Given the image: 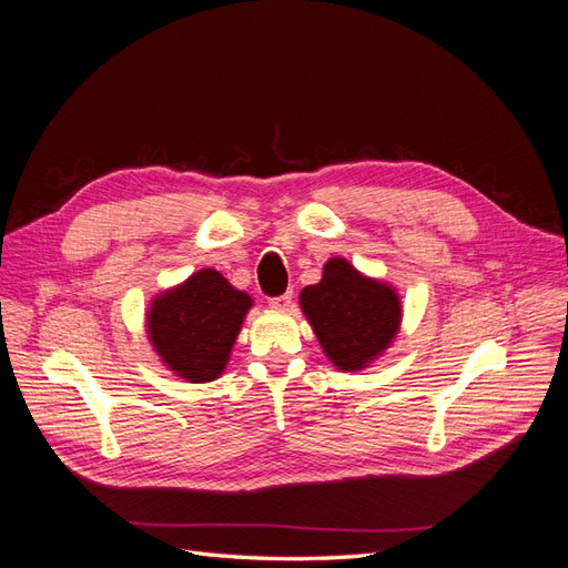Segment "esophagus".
Segmentation results:
<instances>
[{
  "label": "esophagus",
  "instance_id": "obj_1",
  "mask_svg": "<svg viewBox=\"0 0 568 568\" xmlns=\"http://www.w3.org/2000/svg\"><path fill=\"white\" fill-rule=\"evenodd\" d=\"M291 303H294V294H291V291H286L284 296L270 298V307H272V311H277V313H286L288 307H291Z\"/></svg>",
  "mask_w": 568,
  "mask_h": 568
}]
</instances>
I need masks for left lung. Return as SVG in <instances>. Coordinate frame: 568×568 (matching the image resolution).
<instances>
[{"mask_svg": "<svg viewBox=\"0 0 568 568\" xmlns=\"http://www.w3.org/2000/svg\"><path fill=\"white\" fill-rule=\"evenodd\" d=\"M298 303L322 353L341 372L367 369L393 346L403 324L398 288L338 255L324 263L317 284L301 291Z\"/></svg>", "mask_w": 568, "mask_h": 568, "instance_id": "8db88e82", "label": "left lung"}]
</instances>
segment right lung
Returning a JSON list of instances; mask_svg holds the SVG:
<instances>
[{"label": "right lung", "instance_id": "1", "mask_svg": "<svg viewBox=\"0 0 568 568\" xmlns=\"http://www.w3.org/2000/svg\"><path fill=\"white\" fill-rule=\"evenodd\" d=\"M251 307L246 291L203 267L151 298L146 336L168 372L189 384H209L225 372Z\"/></svg>", "mask_w": 568, "mask_h": 568}]
</instances>
